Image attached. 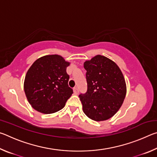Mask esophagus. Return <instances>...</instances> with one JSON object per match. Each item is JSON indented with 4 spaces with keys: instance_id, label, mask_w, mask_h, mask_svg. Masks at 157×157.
Here are the masks:
<instances>
[{
    "instance_id": "esophagus-1",
    "label": "esophagus",
    "mask_w": 157,
    "mask_h": 157,
    "mask_svg": "<svg viewBox=\"0 0 157 157\" xmlns=\"http://www.w3.org/2000/svg\"><path fill=\"white\" fill-rule=\"evenodd\" d=\"M73 91H74V94H78V92H79L78 87H74V88H73Z\"/></svg>"
}]
</instances>
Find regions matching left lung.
Listing matches in <instances>:
<instances>
[{
  "instance_id": "left-lung-1",
  "label": "left lung",
  "mask_w": 157,
  "mask_h": 157,
  "mask_svg": "<svg viewBox=\"0 0 157 157\" xmlns=\"http://www.w3.org/2000/svg\"><path fill=\"white\" fill-rule=\"evenodd\" d=\"M87 91L79 95L83 111L95 121H106L123 105L126 95L125 80L115 62L96 55L84 63Z\"/></svg>"
}]
</instances>
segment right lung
Wrapping results in <instances>:
<instances>
[{
	"mask_svg": "<svg viewBox=\"0 0 157 157\" xmlns=\"http://www.w3.org/2000/svg\"><path fill=\"white\" fill-rule=\"evenodd\" d=\"M69 65L70 63L58 55H46L33 63L26 73L24 91L34 109L49 114L64 107L73 94L68 84L66 68Z\"/></svg>",
	"mask_w": 157,
	"mask_h": 157,
	"instance_id": "1",
	"label": "right lung"
}]
</instances>
